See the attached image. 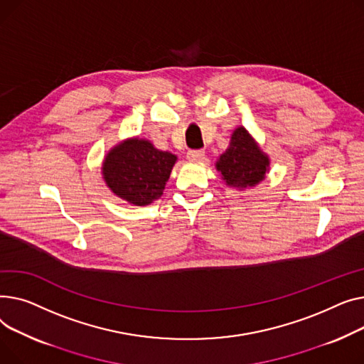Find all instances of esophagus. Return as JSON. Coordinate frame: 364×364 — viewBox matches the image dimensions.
<instances>
[{
    "label": "esophagus",
    "instance_id": "1",
    "mask_svg": "<svg viewBox=\"0 0 364 364\" xmlns=\"http://www.w3.org/2000/svg\"><path fill=\"white\" fill-rule=\"evenodd\" d=\"M205 153L204 149H189L186 157L191 160V161H201L204 159Z\"/></svg>",
    "mask_w": 364,
    "mask_h": 364
}]
</instances>
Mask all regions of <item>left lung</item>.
I'll use <instances>...</instances> for the list:
<instances>
[{"label": "left lung", "mask_w": 364, "mask_h": 364, "mask_svg": "<svg viewBox=\"0 0 364 364\" xmlns=\"http://www.w3.org/2000/svg\"><path fill=\"white\" fill-rule=\"evenodd\" d=\"M216 167L228 185L247 188L264 179L269 159L255 145L244 127H238L232 135L229 148L216 163Z\"/></svg>", "instance_id": "left-lung-1"}]
</instances>
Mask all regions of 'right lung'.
Returning a JSON list of instances; mask_svg holds the SVG:
<instances>
[{"mask_svg": "<svg viewBox=\"0 0 364 364\" xmlns=\"http://www.w3.org/2000/svg\"><path fill=\"white\" fill-rule=\"evenodd\" d=\"M176 156L160 151L145 139H129L107 154L102 175L114 194L131 204L146 205L163 194Z\"/></svg>", "mask_w": 364, "mask_h": 364, "instance_id": "1", "label": "right lung"}]
</instances>
